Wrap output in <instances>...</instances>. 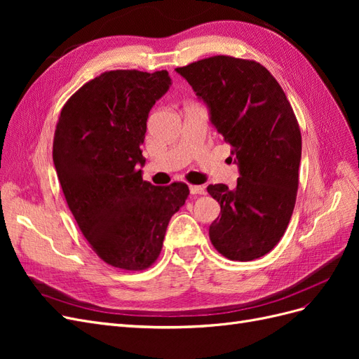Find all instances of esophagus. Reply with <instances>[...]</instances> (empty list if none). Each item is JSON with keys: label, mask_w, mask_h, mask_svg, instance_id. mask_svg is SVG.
<instances>
[{"label": "esophagus", "mask_w": 359, "mask_h": 359, "mask_svg": "<svg viewBox=\"0 0 359 359\" xmlns=\"http://www.w3.org/2000/svg\"><path fill=\"white\" fill-rule=\"evenodd\" d=\"M190 193L191 194H205V187L203 186H190Z\"/></svg>", "instance_id": "esophagus-1"}]
</instances>
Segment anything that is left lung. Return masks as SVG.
<instances>
[{
  "label": "left lung",
  "instance_id": "obj_1",
  "mask_svg": "<svg viewBox=\"0 0 359 359\" xmlns=\"http://www.w3.org/2000/svg\"><path fill=\"white\" fill-rule=\"evenodd\" d=\"M210 106L215 126L240 166L236 187L210 184L221 219L210 226L217 252L248 262L285 235L298 191L301 130L285 91L262 64L215 55L177 67Z\"/></svg>",
  "mask_w": 359,
  "mask_h": 359
}]
</instances>
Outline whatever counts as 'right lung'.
<instances>
[{
	"label": "right lung",
	"instance_id": "add662e5",
	"mask_svg": "<svg viewBox=\"0 0 359 359\" xmlns=\"http://www.w3.org/2000/svg\"><path fill=\"white\" fill-rule=\"evenodd\" d=\"M166 70H111L82 85L62 106L53 165L81 232L103 262L142 271L160 256L170 217L189 198L184 182L142 180L147 119L169 90Z\"/></svg>",
	"mask_w": 359,
	"mask_h": 359
}]
</instances>
